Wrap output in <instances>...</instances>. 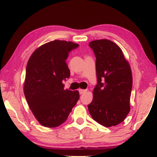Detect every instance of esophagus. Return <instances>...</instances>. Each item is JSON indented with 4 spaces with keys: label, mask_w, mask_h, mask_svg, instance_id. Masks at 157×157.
<instances>
[{
    "label": "esophagus",
    "mask_w": 157,
    "mask_h": 157,
    "mask_svg": "<svg viewBox=\"0 0 157 157\" xmlns=\"http://www.w3.org/2000/svg\"><path fill=\"white\" fill-rule=\"evenodd\" d=\"M86 91H87V90H86V89H79V93H80L81 94H83Z\"/></svg>",
    "instance_id": "34e87169"
}]
</instances>
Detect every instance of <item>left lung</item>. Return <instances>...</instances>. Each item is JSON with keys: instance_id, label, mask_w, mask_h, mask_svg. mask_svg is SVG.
<instances>
[{"instance_id": "left-lung-1", "label": "left lung", "mask_w": 157, "mask_h": 157, "mask_svg": "<svg viewBox=\"0 0 157 157\" xmlns=\"http://www.w3.org/2000/svg\"><path fill=\"white\" fill-rule=\"evenodd\" d=\"M96 56L97 84L88 105L89 113L101 125L111 127L121 123L130 111L132 74L121 49L107 39L89 43Z\"/></svg>"}]
</instances>
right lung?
Returning <instances> with one entry per match:
<instances>
[{"mask_svg": "<svg viewBox=\"0 0 157 157\" xmlns=\"http://www.w3.org/2000/svg\"><path fill=\"white\" fill-rule=\"evenodd\" d=\"M78 47L71 41L55 40L38 48L28 61L24 94L29 108L44 126H59L67 119L79 98L78 91L64 90L70 76L68 53Z\"/></svg>", "mask_w": 157, "mask_h": 157, "instance_id": "1", "label": "right lung"}]
</instances>
